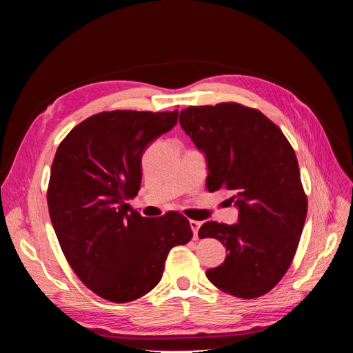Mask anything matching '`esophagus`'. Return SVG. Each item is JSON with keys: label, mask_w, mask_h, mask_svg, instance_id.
Wrapping results in <instances>:
<instances>
[{"label": "esophagus", "mask_w": 353, "mask_h": 353, "mask_svg": "<svg viewBox=\"0 0 353 353\" xmlns=\"http://www.w3.org/2000/svg\"><path fill=\"white\" fill-rule=\"evenodd\" d=\"M200 225H201V222H200V221H194V219H191V221H190V227H191V230H193L194 237H197Z\"/></svg>", "instance_id": "obj_1"}]
</instances>
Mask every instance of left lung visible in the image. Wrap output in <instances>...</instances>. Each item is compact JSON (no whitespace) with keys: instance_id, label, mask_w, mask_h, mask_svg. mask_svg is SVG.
<instances>
[{"instance_id":"8db88e82","label":"left lung","mask_w":353,"mask_h":353,"mask_svg":"<svg viewBox=\"0 0 353 353\" xmlns=\"http://www.w3.org/2000/svg\"><path fill=\"white\" fill-rule=\"evenodd\" d=\"M179 123L206 157L208 190L227 191L239 209L237 223L200 227V239H216L228 250L206 276L236 297L263 296L287 272L306 219L293 147L263 113L239 103L191 105Z\"/></svg>"}]
</instances>
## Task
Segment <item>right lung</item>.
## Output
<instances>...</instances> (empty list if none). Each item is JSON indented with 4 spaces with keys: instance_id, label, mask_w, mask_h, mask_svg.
<instances>
[{
    "instance_id": "obj_1",
    "label": "right lung",
    "mask_w": 353,
    "mask_h": 353,
    "mask_svg": "<svg viewBox=\"0 0 353 353\" xmlns=\"http://www.w3.org/2000/svg\"><path fill=\"white\" fill-rule=\"evenodd\" d=\"M176 121L178 110L103 112L74 126L56 152L47 193L52 228L74 274L105 301L153 290L169 250L193 237L181 213L144 218L126 203L140 190L145 148Z\"/></svg>"
}]
</instances>
